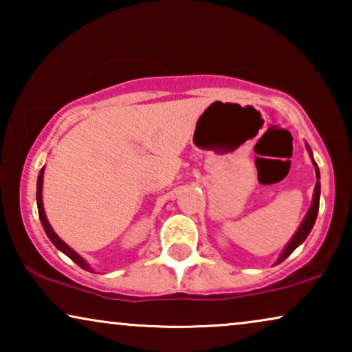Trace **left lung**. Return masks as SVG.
Segmentation results:
<instances>
[{"mask_svg":"<svg viewBox=\"0 0 352 352\" xmlns=\"http://www.w3.org/2000/svg\"><path fill=\"white\" fill-rule=\"evenodd\" d=\"M306 148L307 152H309L311 155V160H312V165H314V170H316V177H317V182H316V187H314V194H312V204L309 206V210H307V213L305 216V219H302V223L300 224V228L295 232V235L290 239V242L285 245V248H283V252L280 253V256H278L277 263L276 264H280L283 259H287L290 254L295 252V250L300 247V245L305 242L307 239V235L314 228V223H316V218H317V213H319V201H320V173H319V166H317V163L314 160V157H312V151L311 147L306 144Z\"/></svg>","mask_w":352,"mask_h":352,"instance_id":"1","label":"left lung"}]
</instances>
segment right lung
I'll return each instance as SVG.
<instances>
[{"mask_svg": "<svg viewBox=\"0 0 352 352\" xmlns=\"http://www.w3.org/2000/svg\"><path fill=\"white\" fill-rule=\"evenodd\" d=\"M43 175H45V166L41 168L40 175H38V181H36V205H38V214H40V221L43 224V229H45V232L47 235V239L51 240L52 245H54L57 250H60L62 253L67 254V256H69L74 263L78 264L81 269H85V271H89V272H94L93 267L89 266V263L86 261L83 256H80V254L76 253L74 248H70L69 245H67L64 240H62L59 235L54 232V229L51 228L50 221H47V218H46L45 206H43Z\"/></svg>", "mask_w": 352, "mask_h": 352, "instance_id": "add662e5", "label": "right lung"}]
</instances>
